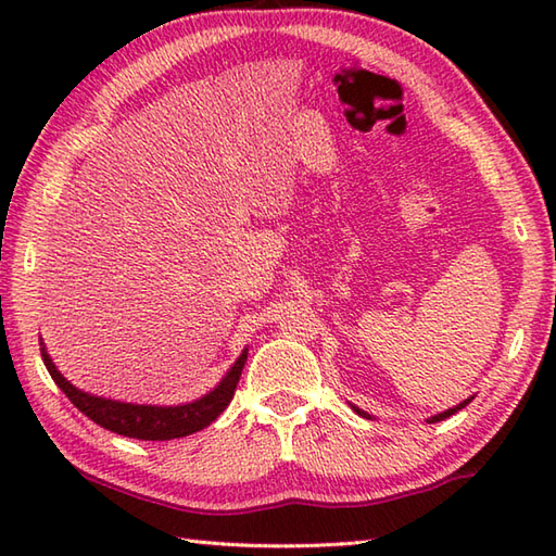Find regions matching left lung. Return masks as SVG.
Masks as SVG:
<instances>
[{
  "label": "left lung",
  "instance_id": "1",
  "mask_svg": "<svg viewBox=\"0 0 556 556\" xmlns=\"http://www.w3.org/2000/svg\"><path fill=\"white\" fill-rule=\"evenodd\" d=\"M470 401H473V396H470V399H466V401H460V404L458 406H454V408H446V410H442V413H437V416H432V418H428V420H425V422H440V420H444V418H448V416H454V413H458L460 408H466L468 404H470ZM353 410H356L358 413V416H363V418H372L370 416V413H365L363 408H358V406H353V404H349Z\"/></svg>",
  "mask_w": 556,
  "mask_h": 556
}]
</instances>
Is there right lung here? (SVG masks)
I'll list each match as a JSON object with an SVG mask.
<instances>
[{"mask_svg": "<svg viewBox=\"0 0 556 556\" xmlns=\"http://www.w3.org/2000/svg\"><path fill=\"white\" fill-rule=\"evenodd\" d=\"M40 353H42L47 372L52 375L56 387L62 389L71 404H74L83 416L96 420L104 430H112L124 437H134V440H148V442L176 440V437L193 434L198 430L207 428L210 422H215L219 413L227 408L229 401L233 399L236 384H239V377L248 358V349H243L241 356L236 358V363L229 368V372L224 375L219 384L205 396L179 406H148V404H126V401H114V399L83 392V389L71 384L66 377L56 370V365L52 363L42 341H40Z\"/></svg>", "mask_w": 556, "mask_h": 556, "instance_id": "right-lung-1", "label": "right lung"}]
</instances>
